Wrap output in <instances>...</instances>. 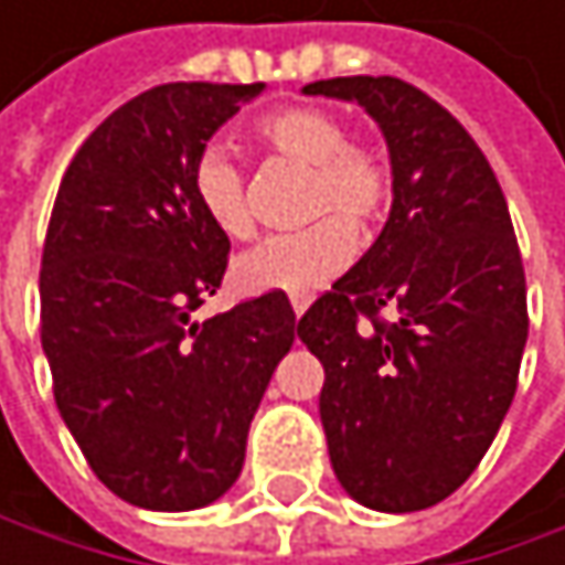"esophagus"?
<instances>
[{
  "label": "esophagus",
  "mask_w": 565,
  "mask_h": 565,
  "mask_svg": "<svg viewBox=\"0 0 565 565\" xmlns=\"http://www.w3.org/2000/svg\"><path fill=\"white\" fill-rule=\"evenodd\" d=\"M291 308H295V315L301 318V315H305V308H308V298H291Z\"/></svg>",
  "instance_id": "obj_1"
}]
</instances>
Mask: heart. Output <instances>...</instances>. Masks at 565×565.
<instances>
[{"mask_svg": "<svg viewBox=\"0 0 565 565\" xmlns=\"http://www.w3.org/2000/svg\"><path fill=\"white\" fill-rule=\"evenodd\" d=\"M254 140L295 167H305V217H324L298 234H277L234 260L244 295L280 291L305 298L341 274L354 254V234L369 237L385 224L395 200V170L382 147L348 140L344 119L321 106H280L254 119ZM190 190L204 217L231 241L254 234L247 177L234 153L211 143L190 167Z\"/></svg>", "mask_w": 565, "mask_h": 565, "instance_id": "heart-1", "label": "heart"}]
</instances>
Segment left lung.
<instances>
[{
    "mask_svg": "<svg viewBox=\"0 0 565 565\" xmlns=\"http://www.w3.org/2000/svg\"><path fill=\"white\" fill-rule=\"evenodd\" d=\"M305 93L365 106L395 170L382 237L298 321L324 365L331 466L361 505L418 512L476 472L512 405L530 334L519 244L486 153L418 86L334 76Z\"/></svg>",
    "mask_w": 565,
    "mask_h": 565,
    "instance_id": "obj_1",
    "label": "left lung"
}]
</instances>
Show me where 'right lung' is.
Instances as JSON below:
<instances>
[{
    "instance_id": "1",
    "label": "right lung",
    "mask_w": 565,
    "mask_h": 565,
    "mask_svg": "<svg viewBox=\"0 0 565 565\" xmlns=\"http://www.w3.org/2000/svg\"><path fill=\"white\" fill-rule=\"evenodd\" d=\"M264 83H163L119 109L63 173L39 270L56 408L96 479L140 509L183 512L241 476L247 428L295 344L288 295L207 321L231 241L190 167Z\"/></svg>"
}]
</instances>
